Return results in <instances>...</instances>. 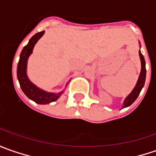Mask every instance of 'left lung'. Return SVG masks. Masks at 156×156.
<instances>
[{
  "label": "left lung",
  "mask_w": 156,
  "mask_h": 156,
  "mask_svg": "<svg viewBox=\"0 0 156 156\" xmlns=\"http://www.w3.org/2000/svg\"><path fill=\"white\" fill-rule=\"evenodd\" d=\"M139 44H140V42H139ZM139 56H140V59H141V73H140V75H139V78L137 79L136 86L134 87L131 92L127 96L126 98L123 101L122 109L130 106L136 101V99L140 94L142 89L144 86V83H145V79H146V63H145L144 57L142 54L141 51H139Z\"/></svg>",
  "instance_id": "obj_1"
}]
</instances>
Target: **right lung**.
Masks as SVG:
<instances>
[{
	"label": "right lung",
	"mask_w": 156,
	"mask_h": 156,
	"mask_svg": "<svg viewBox=\"0 0 156 156\" xmlns=\"http://www.w3.org/2000/svg\"><path fill=\"white\" fill-rule=\"evenodd\" d=\"M45 31L40 32L38 34H34L28 41V44L20 52V60L17 66V78L19 80L20 88L25 95L29 99L34 101L36 104L39 105H47L51 102L56 101L64 92V90H61L60 92H48L42 89L39 88L36 86L34 83H32L27 74V60L29 58L30 55L33 53L34 47L36 45L38 41L43 36ZM67 85V83H66Z\"/></svg>",
	"instance_id": "1"
}]
</instances>
